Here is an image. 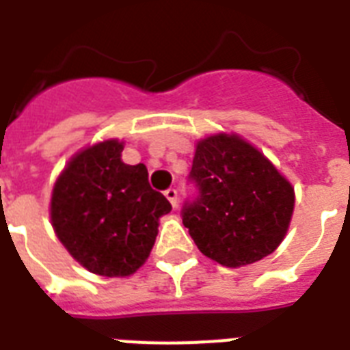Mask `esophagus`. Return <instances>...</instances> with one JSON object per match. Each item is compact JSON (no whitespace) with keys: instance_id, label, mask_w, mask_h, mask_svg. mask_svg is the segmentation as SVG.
<instances>
[{"instance_id":"34e87169","label":"esophagus","mask_w":350,"mask_h":350,"mask_svg":"<svg viewBox=\"0 0 350 350\" xmlns=\"http://www.w3.org/2000/svg\"><path fill=\"white\" fill-rule=\"evenodd\" d=\"M165 196H167V200H169L172 207H178V191H176V189H167V191H165Z\"/></svg>"}]
</instances>
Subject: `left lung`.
I'll use <instances>...</instances> for the list:
<instances>
[{"mask_svg":"<svg viewBox=\"0 0 350 350\" xmlns=\"http://www.w3.org/2000/svg\"><path fill=\"white\" fill-rule=\"evenodd\" d=\"M191 180L198 198L181 218L211 260L243 267L280 247L291 225L294 187L238 134H213L196 143Z\"/></svg>","mask_w":350,"mask_h":350,"instance_id":"1","label":"left lung"}]
</instances>
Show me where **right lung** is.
I'll use <instances>...</instances> for the list:
<instances>
[{"label":"right lung","instance_id":"add662e5","mask_svg":"<svg viewBox=\"0 0 350 350\" xmlns=\"http://www.w3.org/2000/svg\"><path fill=\"white\" fill-rule=\"evenodd\" d=\"M123 142L79 150L57 176L51 221L68 254L92 274L131 276L147 261L169 200L148 185L147 167L121 161Z\"/></svg>","mask_w":350,"mask_h":350}]
</instances>
